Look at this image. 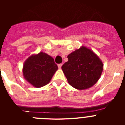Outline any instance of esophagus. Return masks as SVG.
Segmentation results:
<instances>
[{"instance_id": "esophagus-1", "label": "esophagus", "mask_w": 125, "mask_h": 125, "mask_svg": "<svg viewBox=\"0 0 125 125\" xmlns=\"http://www.w3.org/2000/svg\"><path fill=\"white\" fill-rule=\"evenodd\" d=\"M57 66H58V68H59V69H61V66H62V64H59L57 65Z\"/></svg>"}]
</instances>
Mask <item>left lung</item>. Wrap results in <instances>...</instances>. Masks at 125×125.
Listing matches in <instances>:
<instances>
[{
    "label": "left lung",
    "instance_id": "8db88e82",
    "mask_svg": "<svg viewBox=\"0 0 125 125\" xmlns=\"http://www.w3.org/2000/svg\"><path fill=\"white\" fill-rule=\"evenodd\" d=\"M61 68L68 82L73 88L84 90L95 84L101 77L103 64L91 49L81 46L68 56Z\"/></svg>",
    "mask_w": 125,
    "mask_h": 125
}]
</instances>
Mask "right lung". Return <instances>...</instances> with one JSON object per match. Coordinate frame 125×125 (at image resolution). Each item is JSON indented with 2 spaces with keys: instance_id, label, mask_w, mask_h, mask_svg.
I'll use <instances>...</instances> for the list:
<instances>
[{
  "instance_id": "add662e5",
  "label": "right lung",
  "mask_w": 125,
  "mask_h": 125,
  "mask_svg": "<svg viewBox=\"0 0 125 125\" xmlns=\"http://www.w3.org/2000/svg\"><path fill=\"white\" fill-rule=\"evenodd\" d=\"M58 69L51 56L40 52L30 56L24 62L22 73L27 82L36 88L47 84Z\"/></svg>"
}]
</instances>
